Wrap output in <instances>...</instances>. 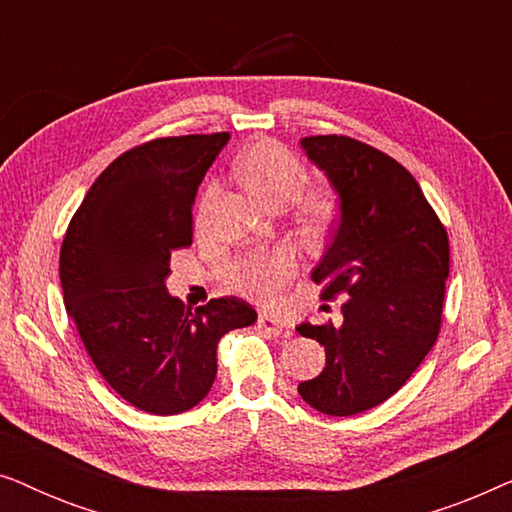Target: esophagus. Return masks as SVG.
<instances>
[{
  "label": "esophagus",
  "instance_id": "34e87169",
  "mask_svg": "<svg viewBox=\"0 0 512 512\" xmlns=\"http://www.w3.org/2000/svg\"><path fill=\"white\" fill-rule=\"evenodd\" d=\"M256 326H258V331H265V333H270V335H282L286 331L284 321L279 319V317H275V314H270V312L258 314Z\"/></svg>",
  "mask_w": 512,
  "mask_h": 512
}]
</instances>
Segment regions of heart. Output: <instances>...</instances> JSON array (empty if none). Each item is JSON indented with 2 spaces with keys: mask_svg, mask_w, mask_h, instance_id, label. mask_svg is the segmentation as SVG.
Wrapping results in <instances>:
<instances>
[{
  "mask_svg": "<svg viewBox=\"0 0 512 512\" xmlns=\"http://www.w3.org/2000/svg\"><path fill=\"white\" fill-rule=\"evenodd\" d=\"M237 177L249 193L268 207H286L296 202V221L307 233H321L331 226L338 212V195L328 186L305 188L307 167L291 149L275 139H258L237 160ZM214 186H207L202 207L212 200ZM298 261L289 249L254 254L230 272V284L251 296L270 298L296 275Z\"/></svg>",
  "mask_w": 512,
  "mask_h": 512,
  "instance_id": "b5f03b06",
  "label": "heart"
}]
</instances>
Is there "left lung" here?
<instances>
[{
  "label": "left lung",
  "mask_w": 512,
  "mask_h": 512,
  "mask_svg": "<svg viewBox=\"0 0 512 512\" xmlns=\"http://www.w3.org/2000/svg\"><path fill=\"white\" fill-rule=\"evenodd\" d=\"M300 144L340 195V223L312 282L324 300L345 293V303L340 326H298L326 349L324 370L298 394L349 417L394 396L436 345L450 240L415 177L387 153L345 135Z\"/></svg>",
  "instance_id": "8db88e82"
}]
</instances>
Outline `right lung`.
<instances>
[{
	"mask_svg": "<svg viewBox=\"0 0 512 512\" xmlns=\"http://www.w3.org/2000/svg\"><path fill=\"white\" fill-rule=\"evenodd\" d=\"M228 132L158 137L125 151L90 186L60 249L65 305L111 389L149 415H179L212 389L216 345L251 326L235 296L191 312L165 289L170 256L193 242V202Z\"/></svg>",
	"mask_w": 512,
	"mask_h": 512,
	"instance_id": "1",
	"label": "right lung"
}]
</instances>
